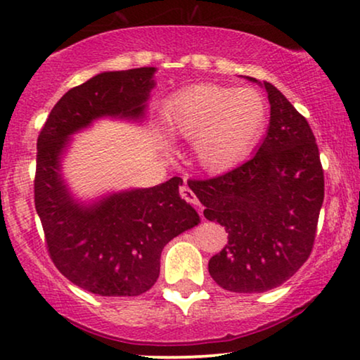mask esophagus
<instances>
[{
    "mask_svg": "<svg viewBox=\"0 0 360 360\" xmlns=\"http://www.w3.org/2000/svg\"><path fill=\"white\" fill-rule=\"evenodd\" d=\"M179 194H181L182 199L189 202V204H192V205H199V199H197L194 192H192L187 186L179 187Z\"/></svg>",
    "mask_w": 360,
    "mask_h": 360,
    "instance_id": "esophagus-1",
    "label": "esophagus"
}]
</instances>
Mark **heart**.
<instances>
[{
    "label": "heart",
    "mask_w": 360,
    "mask_h": 360,
    "mask_svg": "<svg viewBox=\"0 0 360 360\" xmlns=\"http://www.w3.org/2000/svg\"><path fill=\"white\" fill-rule=\"evenodd\" d=\"M267 101L255 88L195 84L171 96L165 125L173 136L194 140V155L207 173H226L246 160L267 124Z\"/></svg>",
    "instance_id": "b5f03b06"
}]
</instances>
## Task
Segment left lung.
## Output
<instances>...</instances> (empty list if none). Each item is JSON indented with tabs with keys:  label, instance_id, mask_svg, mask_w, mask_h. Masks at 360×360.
<instances>
[{
	"label": "left lung",
	"instance_id": "1",
	"mask_svg": "<svg viewBox=\"0 0 360 360\" xmlns=\"http://www.w3.org/2000/svg\"><path fill=\"white\" fill-rule=\"evenodd\" d=\"M262 86L271 120L257 153L229 173L189 184L205 219L229 231V245L209 261L212 279L238 293L271 290L300 269L313 250L325 199L310 125L276 86Z\"/></svg>",
	"mask_w": 360,
	"mask_h": 360
}]
</instances>
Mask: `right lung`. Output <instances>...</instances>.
I'll return each mask as SVG.
<instances>
[{
    "instance_id": "right-lung-1",
    "label": "right lung",
    "mask_w": 360,
    "mask_h": 360,
    "mask_svg": "<svg viewBox=\"0 0 360 360\" xmlns=\"http://www.w3.org/2000/svg\"><path fill=\"white\" fill-rule=\"evenodd\" d=\"M153 67L104 72L72 88L53 105L37 139L34 202L49 255L75 285L103 297H136L160 276L163 248L199 224L194 207L179 195L181 178L148 189L105 195L79 204L62 178L70 136L101 117L141 119Z\"/></svg>"
}]
</instances>
